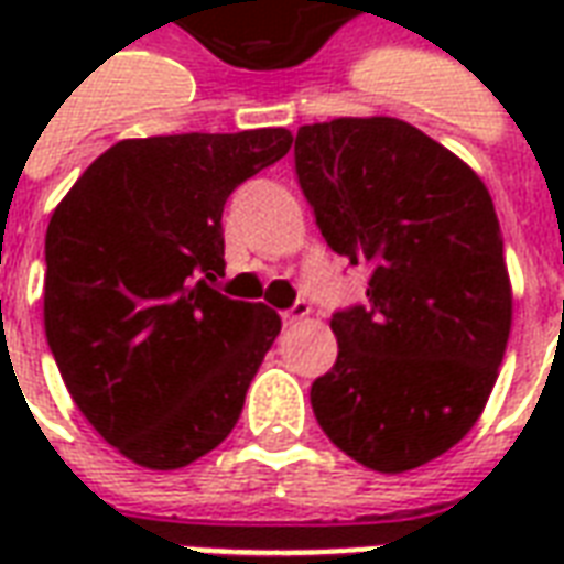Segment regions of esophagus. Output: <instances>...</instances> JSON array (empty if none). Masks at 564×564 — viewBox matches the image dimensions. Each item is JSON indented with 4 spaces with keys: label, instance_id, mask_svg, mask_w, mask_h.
I'll return each mask as SVG.
<instances>
[{
    "label": "esophagus",
    "instance_id": "obj_1",
    "mask_svg": "<svg viewBox=\"0 0 564 564\" xmlns=\"http://www.w3.org/2000/svg\"><path fill=\"white\" fill-rule=\"evenodd\" d=\"M307 314H311V307H307V302H295L293 307H286V311H283L281 317H283V323H286V326H293V323H302V319H305Z\"/></svg>",
    "mask_w": 564,
    "mask_h": 564
}]
</instances>
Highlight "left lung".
I'll use <instances>...</instances> for the list:
<instances>
[{
    "label": "left lung",
    "mask_w": 564,
    "mask_h": 564,
    "mask_svg": "<svg viewBox=\"0 0 564 564\" xmlns=\"http://www.w3.org/2000/svg\"><path fill=\"white\" fill-rule=\"evenodd\" d=\"M295 174L326 245L371 265L366 305L332 314L335 366L311 408L338 449L402 474L471 432L510 335V278L484 181L395 117L295 135Z\"/></svg>",
    "instance_id": "8db88e82"
}]
</instances>
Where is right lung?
<instances>
[{
    "label": "right lung",
    "instance_id": "obj_1",
    "mask_svg": "<svg viewBox=\"0 0 564 564\" xmlns=\"http://www.w3.org/2000/svg\"><path fill=\"white\" fill-rule=\"evenodd\" d=\"M286 129L117 141L56 205L44 332L80 414L127 459L184 468L229 435L281 332L217 290L223 205L286 156Z\"/></svg>",
    "mask_w": 564,
    "mask_h": 564
}]
</instances>
